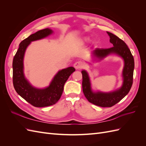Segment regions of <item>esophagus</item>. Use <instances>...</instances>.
Here are the masks:
<instances>
[{"instance_id": "obj_1", "label": "esophagus", "mask_w": 146, "mask_h": 146, "mask_svg": "<svg viewBox=\"0 0 146 146\" xmlns=\"http://www.w3.org/2000/svg\"><path fill=\"white\" fill-rule=\"evenodd\" d=\"M74 68H76V69H82L83 67V64L82 62L81 61H76V63H74Z\"/></svg>"}]
</instances>
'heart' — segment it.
<instances>
[{"label": "heart", "mask_w": 146, "mask_h": 146, "mask_svg": "<svg viewBox=\"0 0 146 146\" xmlns=\"http://www.w3.org/2000/svg\"><path fill=\"white\" fill-rule=\"evenodd\" d=\"M90 40V38H87V37H85V38H83V41H88ZM96 41H95L94 42V44H96Z\"/></svg>", "instance_id": "1"}]
</instances>
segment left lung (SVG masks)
I'll return each instance as SVG.
<instances>
[{
	"label": "left lung",
	"instance_id": "1",
	"mask_svg": "<svg viewBox=\"0 0 146 146\" xmlns=\"http://www.w3.org/2000/svg\"><path fill=\"white\" fill-rule=\"evenodd\" d=\"M110 36V42L113 46L108 48H97L92 52V56L95 60H100L110 54H116L123 60L124 66L122 70L123 83L118 90L110 92H94L91 89V82L88 72L82 71L83 94L90 103L101 107H111L120 102L129 93L133 84L134 58L130 49L125 42L114 34L107 32Z\"/></svg>",
	"mask_w": 146,
	"mask_h": 146
}]
</instances>
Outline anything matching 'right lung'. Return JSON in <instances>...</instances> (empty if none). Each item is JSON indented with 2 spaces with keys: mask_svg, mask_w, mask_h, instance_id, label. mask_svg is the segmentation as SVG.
<instances>
[{
  "mask_svg": "<svg viewBox=\"0 0 146 146\" xmlns=\"http://www.w3.org/2000/svg\"><path fill=\"white\" fill-rule=\"evenodd\" d=\"M50 29L39 30L19 44L13 61V83L17 93L35 107H45L55 104L63 93L64 85L76 69L69 67L60 70L52 79L48 86L39 89L33 87L26 79L24 73V56L31 42L44 38L51 35Z\"/></svg>",
  "mask_w": 146,
  "mask_h": 146,
  "instance_id": "add662e5",
  "label": "right lung"
}]
</instances>
